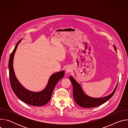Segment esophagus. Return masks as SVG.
Returning a JSON list of instances; mask_svg holds the SVG:
<instances>
[{
	"label": "esophagus",
	"instance_id": "esophagus-1",
	"mask_svg": "<svg viewBox=\"0 0 128 128\" xmlns=\"http://www.w3.org/2000/svg\"><path fill=\"white\" fill-rule=\"evenodd\" d=\"M71 71V69L70 68V67H67L65 69V72H66V74H68Z\"/></svg>",
	"mask_w": 128,
	"mask_h": 128
}]
</instances>
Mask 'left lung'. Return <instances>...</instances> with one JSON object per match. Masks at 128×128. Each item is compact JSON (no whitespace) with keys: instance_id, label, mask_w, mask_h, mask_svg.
Instances as JSON below:
<instances>
[{"instance_id":"left-lung-1","label":"left lung","mask_w":128,"mask_h":128,"mask_svg":"<svg viewBox=\"0 0 128 128\" xmlns=\"http://www.w3.org/2000/svg\"><path fill=\"white\" fill-rule=\"evenodd\" d=\"M115 50L117 52L116 46L114 44ZM70 80L71 81L73 86V96L75 102L79 106L84 108H92L101 105L111 98L114 95L117 88L118 84L113 92L109 95L101 98H94L90 97L84 93L80 84L73 78L70 76Z\"/></svg>"}]
</instances>
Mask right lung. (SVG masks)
Instances as JSON below:
<instances>
[{"label": "right lung", "mask_w": 128, "mask_h": 128, "mask_svg": "<svg viewBox=\"0 0 128 128\" xmlns=\"http://www.w3.org/2000/svg\"><path fill=\"white\" fill-rule=\"evenodd\" d=\"M23 39V38H22ZM16 44L10 57L8 70L10 86L15 95L24 102L34 106L44 105L50 100L52 91L59 80L65 74L64 70L54 73L50 77L45 88L40 92H32L24 87L16 78L13 67V61L15 52L22 40Z\"/></svg>", "instance_id": "add662e5"}]
</instances>
